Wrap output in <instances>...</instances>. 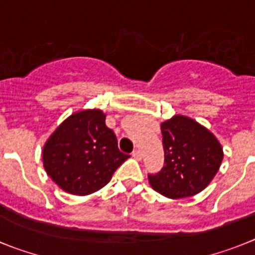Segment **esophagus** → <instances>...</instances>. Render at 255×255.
Masks as SVG:
<instances>
[{
	"label": "esophagus",
	"mask_w": 255,
	"mask_h": 255,
	"mask_svg": "<svg viewBox=\"0 0 255 255\" xmlns=\"http://www.w3.org/2000/svg\"><path fill=\"white\" fill-rule=\"evenodd\" d=\"M132 156H133L136 160H141V159H142V152H141L140 150H133V151H132Z\"/></svg>",
	"instance_id": "1"
}]
</instances>
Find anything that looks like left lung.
I'll return each mask as SVG.
<instances>
[{
  "label": "left lung",
  "mask_w": 255,
  "mask_h": 255,
  "mask_svg": "<svg viewBox=\"0 0 255 255\" xmlns=\"http://www.w3.org/2000/svg\"><path fill=\"white\" fill-rule=\"evenodd\" d=\"M164 167L147 174L155 191L170 199H182L203 191L213 180L223 159V150L212 132L198 122L176 115L161 123Z\"/></svg>",
  "instance_id": "1"
}]
</instances>
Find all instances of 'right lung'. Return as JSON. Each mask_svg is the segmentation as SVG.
Instances as JSON below:
<instances>
[{
	"label": "right lung",
	"mask_w": 255,
	"mask_h": 255,
	"mask_svg": "<svg viewBox=\"0 0 255 255\" xmlns=\"http://www.w3.org/2000/svg\"><path fill=\"white\" fill-rule=\"evenodd\" d=\"M128 158L118 149L114 130L106 127L105 114L97 109L70 115L43 147L47 174L73 195L100 190Z\"/></svg>",
	"instance_id": "add662e5"
}]
</instances>
